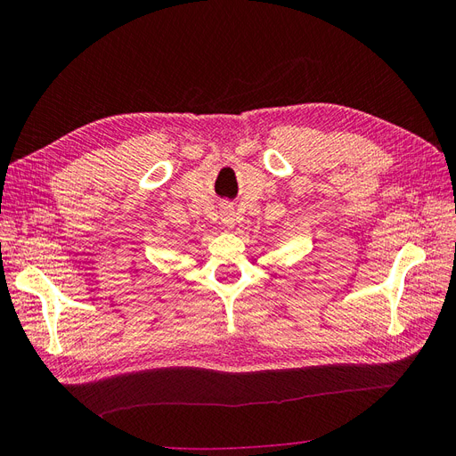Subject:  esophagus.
<instances>
[{
  "label": "esophagus",
  "mask_w": 456,
  "mask_h": 456,
  "mask_svg": "<svg viewBox=\"0 0 456 456\" xmlns=\"http://www.w3.org/2000/svg\"><path fill=\"white\" fill-rule=\"evenodd\" d=\"M224 224L228 226V228H232L233 226V218H232V215L228 213V215H224Z\"/></svg>",
  "instance_id": "obj_1"
}]
</instances>
